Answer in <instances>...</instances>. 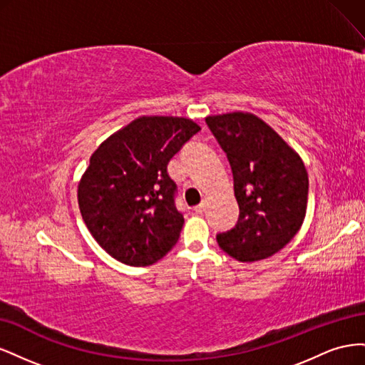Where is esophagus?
Wrapping results in <instances>:
<instances>
[{
	"instance_id": "obj_1",
	"label": "esophagus",
	"mask_w": 365,
	"mask_h": 365,
	"mask_svg": "<svg viewBox=\"0 0 365 365\" xmlns=\"http://www.w3.org/2000/svg\"><path fill=\"white\" fill-rule=\"evenodd\" d=\"M205 212V202H201L200 205L195 207V213L196 215H202Z\"/></svg>"
}]
</instances>
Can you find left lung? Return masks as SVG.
Wrapping results in <instances>:
<instances>
[{
	"label": "left lung",
	"mask_w": 365,
	"mask_h": 365,
	"mask_svg": "<svg viewBox=\"0 0 365 365\" xmlns=\"http://www.w3.org/2000/svg\"><path fill=\"white\" fill-rule=\"evenodd\" d=\"M205 121L227 153L239 204L236 227L217 235V245L239 262L268 259L303 225L309 192L304 163L251 113L208 115Z\"/></svg>",
	"instance_id": "obj_1"
}]
</instances>
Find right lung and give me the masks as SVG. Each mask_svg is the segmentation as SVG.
I'll return each mask as SVG.
<instances>
[{
  "mask_svg": "<svg viewBox=\"0 0 365 365\" xmlns=\"http://www.w3.org/2000/svg\"><path fill=\"white\" fill-rule=\"evenodd\" d=\"M200 130L185 117L141 115L94 150L77 201L86 228L109 256L149 267L178 242L184 217L175 207L168 164Z\"/></svg>",
  "mask_w": 365,
  "mask_h": 365,
  "instance_id": "right-lung-1",
  "label": "right lung"
}]
</instances>
